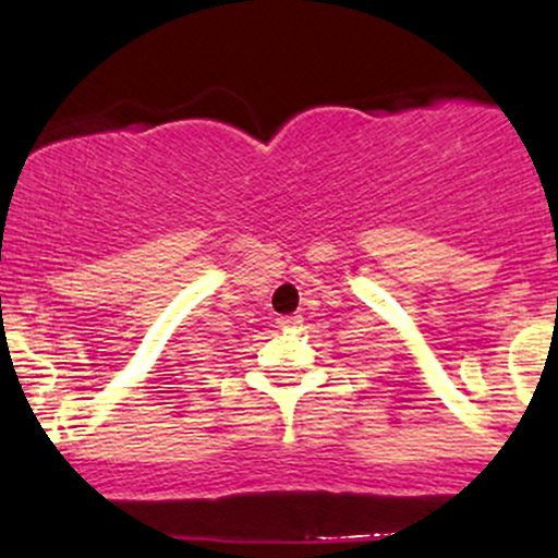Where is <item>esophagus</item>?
<instances>
[{"label": "esophagus", "mask_w": 558, "mask_h": 558, "mask_svg": "<svg viewBox=\"0 0 558 558\" xmlns=\"http://www.w3.org/2000/svg\"><path fill=\"white\" fill-rule=\"evenodd\" d=\"M301 323V315H283V317H278V325L280 328H296V325Z\"/></svg>", "instance_id": "esophagus-1"}]
</instances>
